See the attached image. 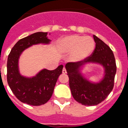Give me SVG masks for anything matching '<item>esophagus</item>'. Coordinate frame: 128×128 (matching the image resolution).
I'll return each mask as SVG.
<instances>
[{
    "instance_id": "esophagus-1",
    "label": "esophagus",
    "mask_w": 128,
    "mask_h": 128,
    "mask_svg": "<svg viewBox=\"0 0 128 128\" xmlns=\"http://www.w3.org/2000/svg\"><path fill=\"white\" fill-rule=\"evenodd\" d=\"M62 72H63V74H66V68H63V70H62Z\"/></svg>"
}]
</instances>
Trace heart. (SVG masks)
Instances as JSON below:
<instances>
[{
    "mask_svg": "<svg viewBox=\"0 0 128 128\" xmlns=\"http://www.w3.org/2000/svg\"><path fill=\"white\" fill-rule=\"evenodd\" d=\"M59 47L62 52H72V60L79 62L88 57L93 52L95 42L91 37L74 35L60 40Z\"/></svg>",
    "mask_w": 128,
    "mask_h": 128,
    "instance_id": "b5f03b06",
    "label": "heart"
}]
</instances>
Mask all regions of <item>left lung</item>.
Listing matches in <instances>:
<instances>
[{
	"label": "left lung",
	"instance_id": "1",
	"mask_svg": "<svg viewBox=\"0 0 128 128\" xmlns=\"http://www.w3.org/2000/svg\"><path fill=\"white\" fill-rule=\"evenodd\" d=\"M96 48L92 54L83 61L68 62L65 65L69 78V86L74 99L85 106H94L103 101L114 86L117 70L114 54L109 46L94 35ZM97 62L105 68L104 80L98 84L86 80L80 73V67L86 62Z\"/></svg>",
	"mask_w": 128,
	"mask_h": 128
}]
</instances>
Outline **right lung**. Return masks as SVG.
<instances>
[{
	"label": "right lung",
	"instance_id": "1",
	"mask_svg": "<svg viewBox=\"0 0 128 128\" xmlns=\"http://www.w3.org/2000/svg\"><path fill=\"white\" fill-rule=\"evenodd\" d=\"M47 32H38L20 39L12 48L7 62V81L16 98L24 103L32 106L44 104L51 98L59 76L63 66L53 70L43 69L32 78L20 75L18 59L26 48L38 44H48Z\"/></svg>",
	"mask_w": 128,
	"mask_h": 128
}]
</instances>
